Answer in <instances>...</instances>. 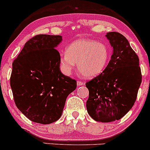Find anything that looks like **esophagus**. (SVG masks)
<instances>
[{
  "label": "esophagus",
  "instance_id": "34e87169",
  "mask_svg": "<svg viewBox=\"0 0 150 150\" xmlns=\"http://www.w3.org/2000/svg\"><path fill=\"white\" fill-rule=\"evenodd\" d=\"M83 84L84 83L82 81H77V86H83Z\"/></svg>",
  "mask_w": 150,
  "mask_h": 150
}]
</instances>
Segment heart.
Here are the masks:
<instances>
[{"mask_svg": "<svg viewBox=\"0 0 150 150\" xmlns=\"http://www.w3.org/2000/svg\"><path fill=\"white\" fill-rule=\"evenodd\" d=\"M109 59L110 50L107 45L90 39H81L71 43L66 52L61 53L60 69L64 75L69 76L77 63L81 74L86 78H93L103 72Z\"/></svg>", "mask_w": 150, "mask_h": 150, "instance_id": "heart-1", "label": "heart"}]
</instances>
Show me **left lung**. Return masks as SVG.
<instances>
[{
	"instance_id": "8db88e82",
	"label": "left lung",
	"mask_w": 150,
	"mask_h": 150,
	"mask_svg": "<svg viewBox=\"0 0 150 150\" xmlns=\"http://www.w3.org/2000/svg\"><path fill=\"white\" fill-rule=\"evenodd\" d=\"M105 37L112 47L110 62L102 74L86 83L87 111L101 122L122 118L133 106L142 82L139 58L128 40L116 32Z\"/></svg>"
}]
</instances>
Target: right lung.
I'll return each mask as SVG.
<instances>
[{
  "label": "right lung",
  "instance_id": "obj_1",
  "mask_svg": "<svg viewBox=\"0 0 150 150\" xmlns=\"http://www.w3.org/2000/svg\"><path fill=\"white\" fill-rule=\"evenodd\" d=\"M62 41L61 35H36L13 63L11 86L16 105L37 123L58 120L67 96L76 88V81L60 71L56 48Z\"/></svg>",
  "mask_w": 150,
  "mask_h": 150
}]
</instances>
